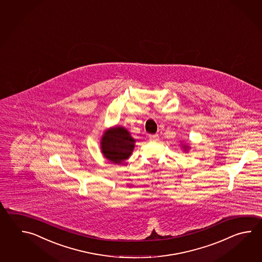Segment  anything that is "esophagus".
<instances>
[{
    "label": "esophagus",
    "instance_id": "1",
    "mask_svg": "<svg viewBox=\"0 0 262 262\" xmlns=\"http://www.w3.org/2000/svg\"><path fill=\"white\" fill-rule=\"evenodd\" d=\"M149 139L150 141H157L159 139V136L158 135H149Z\"/></svg>",
    "mask_w": 262,
    "mask_h": 262
}]
</instances>
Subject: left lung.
<instances>
[{
    "label": "left lung",
    "mask_w": 262,
    "mask_h": 262,
    "mask_svg": "<svg viewBox=\"0 0 262 262\" xmlns=\"http://www.w3.org/2000/svg\"><path fill=\"white\" fill-rule=\"evenodd\" d=\"M181 148L184 150V152H187V151H189L190 150V146H188V144H185L184 143L183 141H181Z\"/></svg>",
    "instance_id": "8db88e82"
}]
</instances>
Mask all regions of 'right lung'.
I'll list each match as a JSON object with an SVG mask.
<instances>
[{
    "instance_id": "1",
    "label": "right lung",
    "mask_w": 262,
    "mask_h": 262,
    "mask_svg": "<svg viewBox=\"0 0 262 262\" xmlns=\"http://www.w3.org/2000/svg\"><path fill=\"white\" fill-rule=\"evenodd\" d=\"M136 139L123 126L106 129L101 137L100 149L103 156L114 164H122L133 152Z\"/></svg>"
}]
</instances>
